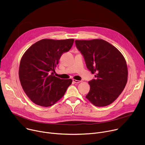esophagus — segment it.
<instances>
[{"instance_id": "esophagus-1", "label": "esophagus", "mask_w": 145, "mask_h": 145, "mask_svg": "<svg viewBox=\"0 0 145 145\" xmlns=\"http://www.w3.org/2000/svg\"><path fill=\"white\" fill-rule=\"evenodd\" d=\"M73 82H74V83H80V82H81V81L77 80H75V79H73Z\"/></svg>"}]
</instances>
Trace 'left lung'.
<instances>
[{
	"label": "left lung",
	"instance_id": "obj_1",
	"mask_svg": "<svg viewBox=\"0 0 145 145\" xmlns=\"http://www.w3.org/2000/svg\"><path fill=\"white\" fill-rule=\"evenodd\" d=\"M78 50L83 56L87 68L96 79L90 86L86 98L97 107L113 103L121 94L127 82L126 61L115 46L101 39L76 40Z\"/></svg>",
	"mask_w": 145,
	"mask_h": 145
}]
</instances>
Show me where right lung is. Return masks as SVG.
<instances>
[{
	"label": "right lung",
	"instance_id": "obj_1",
	"mask_svg": "<svg viewBox=\"0 0 145 145\" xmlns=\"http://www.w3.org/2000/svg\"><path fill=\"white\" fill-rule=\"evenodd\" d=\"M73 39H43L31 45L21 58L19 77L24 91L35 104L51 106L64 95L72 79H61L54 75V68Z\"/></svg>",
	"mask_w": 145,
	"mask_h": 145
}]
</instances>
